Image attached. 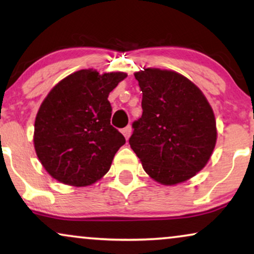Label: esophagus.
<instances>
[{
    "label": "esophagus",
    "mask_w": 254,
    "mask_h": 254,
    "mask_svg": "<svg viewBox=\"0 0 254 254\" xmlns=\"http://www.w3.org/2000/svg\"><path fill=\"white\" fill-rule=\"evenodd\" d=\"M121 133L124 134L125 138H126V140H128V138H129V136H130V134H131V127H130V126H127V127H125L124 129L121 130Z\"/></svg>",
    "instance_id": "1"
}]
</instances>
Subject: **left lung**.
Listing matches in <instances>:
<instances>
[{
	"instance_id": "1",
	"label": "left lung",
	"mask_w": 254,
	"mask_h": 254,
	"mask_svg": "<svg viewBox=\"0 0 254 254\" xmlns=\"http://www.w3.org/2000/svg\"><path fill=\"white\" fill-rule=\"evenodd\" d=\"M134 76L143 112L133 123L130 148L157 183L186 182L206 166L216 144L213 109L202 91L178 72L145 68Z\"/></svg>"
}]
</instances>
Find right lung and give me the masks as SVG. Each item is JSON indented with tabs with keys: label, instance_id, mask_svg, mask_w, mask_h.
Returning <instances> with one entry per match:
<instances>
[{
	"label": "right lung",
	"instance_id": "1",
	"mask_svg": "<svg viewBox=\"0 0 254 254\" xmlns=\"http://www.w3.org/2000/svg\"><path fill=\"white\" fill-rule=\"evenodd\" d=\"M126 72L75 71L58 83L41 103L33 143L44 169L58 182L83 187L106 175L124 135L111 125L110 92Z\"/></svg>",
	"mask_w": 254,
	"mask_h": 254
}]
</instances>
